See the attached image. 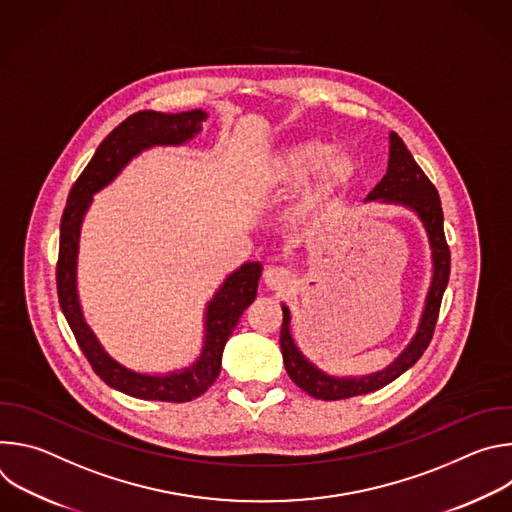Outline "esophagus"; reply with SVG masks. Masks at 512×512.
Returning <instances> with one entry per match:
<instances>
[{
  "mask_svg": "<svg viewBox=\"0 0 512 512\" xmlns=\"http://www.w3.org/2000/svg\"><path fill=\"white\" fill-rule=\"evenodd\" d=\"M291 281H294V275H291V271L287 267L273 265L265 271V283L269 289H285V287H289Z\"/></svg>",
  "mask_w": 512,
  "mask_h": 512,
  "instance_id": "esophagus-1",
  "label": "esophagus"
}]
</instances>
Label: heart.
Wrapping results in <instances>:
<instances>
[{
	"label": "heart",
	"instance_id": "obj_1",
	"mask_svg": "<svg viewBox=\"0 0 512 512\" xmlns=\"http://www.w3.org/2000/svg\"><path fill=\"white\" fill-rule=\"evenodd\" d=\"M306 184L294 202V218L302 223L330 212L356 180V162L346 152L332 154V145L316 139L283 145L261 164V178L277 190Z\"/></svg>",
	"mask_w": 512,
	"mask_h": 512
}]
</instances>
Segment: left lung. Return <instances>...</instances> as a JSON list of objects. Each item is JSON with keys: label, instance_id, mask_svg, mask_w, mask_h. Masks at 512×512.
I'll use <instances>...</instances> for the list:
<instances>
[{"label": "left lung", "instance_id": "left-lung-1", "mask_svg": "<svg viewBox=\"0 0 512 512\" xmlns=\"http://www.w3.org/2000/svg\"><path fill=\"white\" fill-rule=\"evenodd\" d=\"M389 143L391 145H389L387 174L373 188L367 200H379L383 204H399L413 210L419 216V221L429 239V249H431V263H433L431 285L427 291L417 332L407 344V348L389 364L387 369L373 375H364V377H332L322 369H318L316 364L308 360L298 348L289 330V322H291L289 308L281 306L283 324H281L279 342H281L285 371L289 379L294 381L302 391L322 401H338V399L373 393L377 389H383L397 377H401L407 369H411L431 342L437 314H440L442 298L450 279V247L444 235V212H442L440 194H437L435 186L417 166L411 152L407 150V145L395 131H391Z\"/></svg>", "mask_w": 512, "mask_h": 512}]
</instances>
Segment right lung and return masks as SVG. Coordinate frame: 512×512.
<instances>
[{
  "label": "right lung",
  "instance_id": "right-lung-1",
  "mask_svg": "<svg viewBox=\"0 0 512 512\" xmlns=\"http://www.w3.org/2000/svg\"><path fill=\"white\" fill-rule=\"evenodd\" d=\"M202 109L182 113L137 111L119 123L97 148L93 160L72 184L60 221V249L56 265V287L62 314L75 334L93 371L113 389L148 401L184 403L200 397L221 373L223 350L239 318L253 304L261 277V263H243L233 271L206 306L204 344L190 367L166 375H145L117 362L101 346L85 322L77 291V257L83 218L93 202V194L111 184L119 172L143 150L156 145H182L202 131L206 121Z\"/></svg>",
  "mask_w": 512,
  "mask_h": 512
}]
</instances>
